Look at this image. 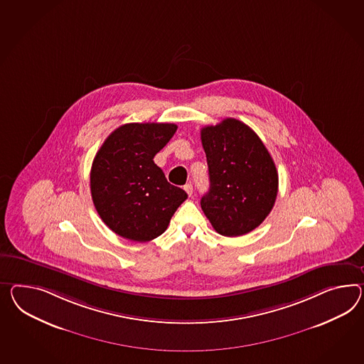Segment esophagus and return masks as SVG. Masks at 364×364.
I'll use <instances>...</instances> for the list:
<instances>
[{"label":"esophagus","mask_w":364,"mask_h":364,"mask_svg":"<svg viewBox=\"0 0 364 364\" xmlns=\"http://www.w3.org/2000/svg\"><path fill=\"white\" fill-rule=\"evenodd\" d=\"M183 188H185V191L188 194V196H193V191H194V190H193V185H191V183H186Z\"/></svg>","instance_id":"obj_1"}]
</instances>
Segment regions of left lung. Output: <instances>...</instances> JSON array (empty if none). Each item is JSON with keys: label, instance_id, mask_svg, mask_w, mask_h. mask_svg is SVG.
<instances>
[{"label": "left lung", "instance_id": "obj_1", "mask_svg": "<svg viewBox=\"0 0 364 364\" xmlns=\"http://www.w3.org/2000/svg\"><path fill=\"white\" fill-rule=\"evenodd\" d=\"M210 190L200 205L215 231L242 236L269 215L279 191L277 168L260 137L236 119L202 128Z\"/></svg>", "mask_w": 364, "mask_h": 364}]
</instances>
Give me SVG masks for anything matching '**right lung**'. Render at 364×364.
<instances>
[{"instance_id":"obj_1","label":"right lung","mask_w":364,"mask_h":364,"mask_svg":"<svg viewBox=\"0 0 364 364\" xmlns=\"http://www.w3.org/2000/svg\"><path fill=\"white\" fill-rule=\"evenodd\" d=\"M177 131L168 122H131L104 141L91 168V196L102 220L132 242H149L166 231L185 190L173 186L154 156Z\"/></svg>"}]
</instances>
